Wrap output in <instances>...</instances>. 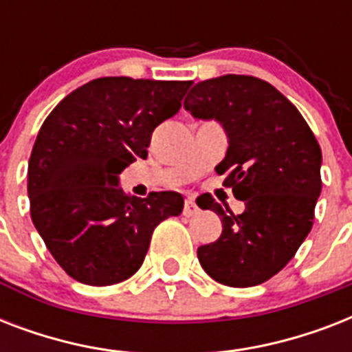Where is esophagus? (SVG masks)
Returning a JSON list of instances; mask_svg holds the SVG:
<instances>
[{
  "label": "esophagus",
  "instance_id": "obj_1",
  "mask_svg": "<svg viewBox=\"0 0 352 352\" xmlns=\"http://www.w3.org/2000/svg\"><path fill=\"white\" fill-rule=\"evenodd\" d=\"M197 210H199L197 204H195V201H193V199H186V201H184V210H182V214L190 217V215L197 214Z\"/></svg>",
  "mask_w": 352,
  "mask_h": 352
}]
</instances>
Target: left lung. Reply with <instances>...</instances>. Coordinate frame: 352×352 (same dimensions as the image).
I'll return each instance as SVG.
<instances>
[{"label": "left lung", "mask_w": 352, "mask_h": 352, "mask_svg": "<svg viewBox=\"0 0 352 352\" xmlns=\"http://www.w3.org/2000/svg\"><path fill=\"white\" fill-rule=\"evenodd\" d=\"M184 107L193 117L223 124L228 149L215 171L245 203V212L234 215L206 195L201 208L221 215L223 234L199 246V263L228 287L265 283L311 232L322 192V148L294 104L256 76L225 74L199 82Z\"/></svg>", "instance_id": "1"}]
</instances>
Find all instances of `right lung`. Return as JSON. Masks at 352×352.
Here are the masks:
<instances>
[{"mask_svg": "<svg viewBox=\"0 0 352 352\" xmlns=\"http://www.w3.org/2000/svg\"><path fill=\"white\" fill-rule=\"evenodd\" d=\"M192 82L91 80L45 118L29 160L30 217L56 263L93 287L131 278L155 226L179 215L177 192L129 197L120 171L148 157L151 133L181 109Z\"/></svg>", "mask_w": 352, "mask_h": 352, "instance_id": "1", "label": "right lung"}]
</instances>
